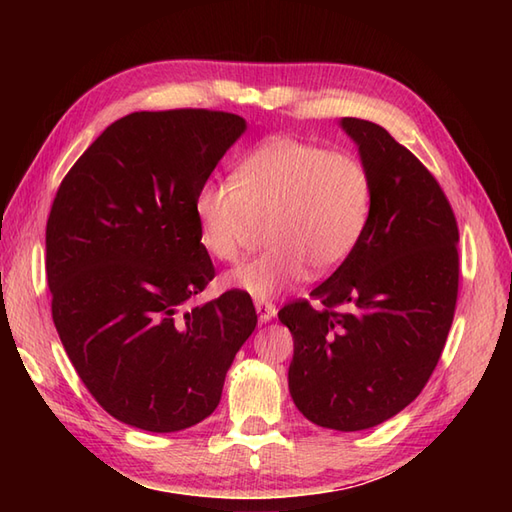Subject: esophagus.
I'll use <instances>...</instances> for the list:
<instances>
[{"label":"esophagus","instance_id":"1","mask_svg":"<svg viewBox=\"0 0 512 512\" xmlns=\"http://www.w3.org/2000/svg\"><path fill=\"white\" fill-rule=\"evenodd\" d=\"M255 310H257L259 321L262 323H268L277 314L275 303H270V301H255Z\"/></svg>","mask_w":512,"mask_h":512}]
</instances>
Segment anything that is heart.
Returning a JSON list of instances; mask_svg holds the SVG:
<instances>
[{
	"label": "heart",
	"mask_w": 512,
	"mask_h": 512,
	"mask_svg": "<svg viewBox=\"0 0 512 512\" xmlns=\"http://www.w3.org/2000/svg\"><path fill=\"white\" fill-rule=\"evenodd\" d=\"M372 173L345 151L277 136L239 162L233 178H211L195 193L200 244L213 259L235 262L266 222L262 255L224 277V288L257 301L339 266L361 239L372 211Z\"/></svg>",
	"instance_id": "heart-1"
}]
</instances>
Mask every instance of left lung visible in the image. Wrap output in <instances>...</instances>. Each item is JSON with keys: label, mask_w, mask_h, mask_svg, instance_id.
Returning <instances> with one entry per match:
<instances>
[{"label": "left lung", "mask_w": 512, "mask_h": 512, "mask_svg": "<svg viewBox=\"0 0 512 512\" xmlns=\"http://www.w3.org/2000/svg\"><path fill=\"white\" fill-rule=\"evenodd\" d=\"M341 127L372 173L365 231L334 273L279 310L295 341L290 396L310 422L361 431L418 398L458 301V222L431 171L387 129Z\"/></svg>", "instance_id": "8db88e82"}]
</instances>
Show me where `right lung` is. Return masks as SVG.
<instances>
[{
    "label": "right lung",
    "instance_id": "1",
    "mask_svg": "<svg viewBox=\"0 0 512 512\" xmlns=\"http://www.w3.org/2000/svg\"><path fill=\"white\" fill-rule=\"evenodd\" d=\"M244 129L228 112H134L85 149L52 202L54 328L94 400L132 427L171 433L211 416L257 325L239 290L184 310L215 277L195 193Z\"/></svg>",
    "mask_w": 512,
    "mask_h": 512
}]
</instances>
